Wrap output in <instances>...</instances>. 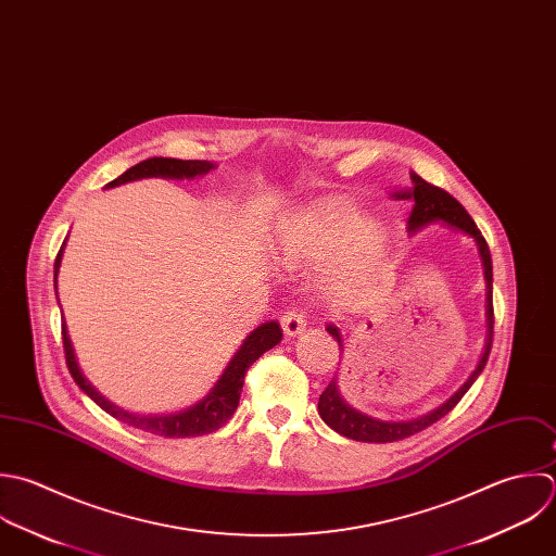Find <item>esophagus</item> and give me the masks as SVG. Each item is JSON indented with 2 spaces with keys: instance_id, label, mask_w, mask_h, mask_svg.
Wrapping results in <instances>:
<instances>
[{
  "instance_id": "34e87169",
  "label": "esophagus",
  "mask_w": 556,
  "mask_h": 556,
  "mask_svg": "<svg viewBox=\"0 0 556 556\" xmlns=\"http://www.w3.org/2000/svg\"><path fill=\"white\" fill-rule=\"evenodd\" d=\"M281 327H283V333H286L288 338H294V336H299L301 331H305V316H303V312H299V309L286 312V314L281 316Z\"/></svg>"
}]
</instances>
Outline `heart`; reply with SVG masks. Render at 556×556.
I'll return each instance as SVG.
<instances>
[{
    "label": "heart",
    "instance_id": "1",
    "mask_svg": "<svg viewBox=\"0 0 556 556\" xmlns=\"http://www.w3.org/2000/svg\"><path fill=\"white\" fill-rule=\"evenodd\" d=\"M386 231L368 223L362 207L349 201H329L296 214L279 233V255L288 266L323 264L350 251L338 270L346 281L362 275L381 253Z\"/></svg>",
    "mask_w": 556,
    "mask_h": 556
}]
</instances>
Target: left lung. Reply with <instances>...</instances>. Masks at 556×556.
<instances>
[{
  "label": "left lung",
  "mask_w": 556,
  "mask_h": 556,
  "mask_svg": "<svg viewBox=\"0 0 556 556\" xmlns=\"http://www.w3.org/2000/svg\"><path fill=\"white\" fill-rule=\"evenodd\" d=\"M412 199L414 201V210L407 218V229L409 231H418L420 227L429 225V223H438L444 220L446 225H451L457 231H464L466 236L477 240L481 260H483V268H485V283H488V342H485V353L477 366V370L470 375V379L446 401L442 403L438 409L414 418V420H379L372 416H366L357 409H353L351 405H346V401L340 396V390L336 386V381H331L327 386V390L320 394L318 399V414L320 418L340 435L355 440V442H375V444H386V442H399L405 440L409 435H416L420 431H425L427 427L435 425L440 418H444L462 399L464 394L472 388V383L479 379V375L483 372L490 351H492V342H494V301H492V283H494V273H492V253L490 247L483 238V233L479 231L477 223L472 220V216L466 212V207L446 190L425 181L420 175L412 173V188L403 192V199ZM327 331L331 333V338L338 340V344L342 346V338H340V329L336 325H327Z\"/></svg>",
  "instance_id": "left-lung-1"
}]
</instances>
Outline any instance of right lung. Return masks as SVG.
<instances>
[{
  "instance_id": "add662e5",
  "label": "right lung",
  "mask_w": 556,
  "mask_h": 556,
  "mask_svg": "<svg viewBox=\"0 0 556 556\" xmlns=\"http://www.w3.org/2000/svg\"><path fill=\"white\" fill-rule=\"evenodd\" d=\"M214 164L205 162V160H175V157H149L142 160L140 164L127 168L121 177H116L114 181L108 184V188L125 184V181H134V179H142V177H166V179H192L199 175H205L207 170H212ZM62 249L60 247L55 262H53V283L58 277V268L62 262ZM55 296H58V288H55ZM281 327L279 323L270 320L260 325L255 331L249 333V338L242 342V346L238 349V353L231 357V362L227 364L225 372L220 375V379L216 381V386L207 392V396H203V401H199L197 405L184 409V412H175V414H162V416H138V414H129L116 405H112L108 399H103L81 375L77 362H75V353L66 333V325L62 323V344H64V357H66V366L68 372L73 377V381L79 386V390L84 394H88L105 414H110L112 418L160 435V438H197V435H205V433H214L216 429H220L236 412L238 403H240V392L244 386V375L251 368V364L255 359H260L266 351H270L273 346H277L281 342Z\"/></svg>"
}]
</instances>
